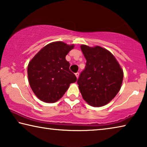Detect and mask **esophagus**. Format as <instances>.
<instances>
[{
	"mask_svg": "<svg viewBox=\"0 0 147 147\" xmlns=\"http://www.w3.org/2000/svg\"><path fill=\"white\" fill-rule=\"evenodd\" d=\"M75 75H76V76L77 77V78H78V77H79V72H77V73L75 74Z\"/></svg>",
	"mask_w": 147,
	"mask_h": 147,
	"instance_id": "1",
	"label": "esophagus"
}]
</instances>
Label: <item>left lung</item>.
<instances>
[{"mask_svg": "<svg viewBox=\"0 0 147 147\" xmlns=\"http://www.w3.org/2000/svg\"><path fill=\"white\" fill-rule=\"evenodd\" d=\"M81 49L86 62L78 80L79 90L91 106H103L121 89L123 70L113 55L104 48L81 45Z\"/></svg>", "mask_w": 147, "mask_h": 147, "instance_id": "1", "label": "left lung"}]
</instances>
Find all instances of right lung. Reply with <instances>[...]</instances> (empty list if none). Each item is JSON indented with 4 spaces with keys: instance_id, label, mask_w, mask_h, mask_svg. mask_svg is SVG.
<instances>
[{
    "instance_id": "1",
    "label": "right lung",
    "mask_w": 147,
    "mask_h": 147,
    "mask_svg": "<svg viewBox=\"0 0 147 147\" xmlns=\"http://www.w3.org/2000/svg\"><path fill=\"white\" fill-rule=\"evenodd\" d=\"M74 45L62 42H52L43 47L28 65V82L40 100L54 103L63 96L77 78L69 70L67 54Z\"/></svg>"
}]
</instances>
